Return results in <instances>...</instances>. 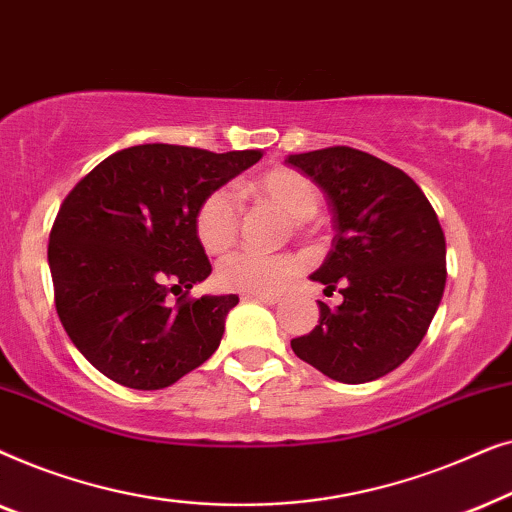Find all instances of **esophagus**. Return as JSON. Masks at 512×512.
I'll list each match as a JSON object with an SVG mask.
<instances>
[{
  "label": "esophagus",
  "mask_w": 512,
  "mask_h": 512,
  "mask_svg": "<svg viewBox=\"0 0 512 512\" xmlns=\"http://www.w3.org/2000/svg\"><path fill=\"white\" fill-rule=\"evenodd\" d=\"M242 300H256L263 305H275L279 300V293H244Z\"/></svg>",
  "instance_id": "esophagus-1"
}]
</instances>
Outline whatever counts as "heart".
I'll list each match as a JSON object with an SVG mask.
<instances>
[{
	"mask_svg": "<svg viewBox=\"0 0 512 512\" xmlns=\"http://www.w3.org/2000/svg\"><path fill=\"white\" fill-rule=\"evenodd\" d=\"M258 200L277 205L293 221L303 223L317 212L321 193L317 184L291 167L263 172L247 186ZM240 233V207L228 188H214L195 209V235L209 254H223ZM303 270V261L293 254H258L240 249L216 265V279L223 289L240 293H277Z\"/></svg>",
	"mask_w": 512,
	"mask_h": 512,
	"instance_id": "obj_1",
	"label": "heart"
}]
</instances>
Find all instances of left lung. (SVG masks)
<instances>
[{"label":"left lung","instance_id":"obj_1","mask_svg":"<svg viewBox=\"0 0 512 512\" xmlns=\"http://www.w3.org/2000/svg\"><path fill=\"white\" fill-rule=\"evenodd\" d=\"M286 163L324 188L335 237L314 282L319 321L291 340L298 359L331 380L363 384L415 352L443 298L445 235L431 202L398 167L352 146L296 153Z\"/></svg>","mask_w":512,"mask_h":512}]
</instances>
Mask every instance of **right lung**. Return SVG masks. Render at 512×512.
<instances>
[{
  "mask_svg": "<svg viewBox=\"0 0 512 512\" xmlns=\"http://www.w3.org/2000/svg\"><path fill=\"white\" fill-rule=\"evenodd\" d=\"M261 158L139 144L104 158L62 200L48 237L55 310L109 380L165 389L216 352L240 298L188 296L212 272L195 209Z\"/></svg>",
  "mask_w": 512,
  "mask_h": 512,
  "instance_id": "right-lung-1",
  "label": "right lung"
}]
</instances>
